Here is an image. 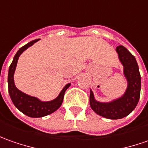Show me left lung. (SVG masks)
<instances>
[{
    "label": "left lung",
    "instance_id": "obj_1",
    "mask_svg": "<svg viewBox=\"0 0 148 148\" xmlns=\"http://www.w3.org/2000/svg\"><path fill=\"white\" fill-rule=\"evenodd\" d=\"M116 51L120 62L124 65V74L128 87L125 94L108 103L96 101L93 92L90 91V106L97 115L110 120L124 118L134 110L140 97L141 76L135 57L123 46H118Z\"/></svg>",
    "mask_w": 148,
    "mask_h": 148
}]
</instances>
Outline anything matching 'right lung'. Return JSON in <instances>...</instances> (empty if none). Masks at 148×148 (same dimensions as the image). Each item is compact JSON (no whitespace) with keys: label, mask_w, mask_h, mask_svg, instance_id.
Instances as JSON below:
<instances>
[{"label":"right lung","mask_w":148,"mask_h":148,"mask_svg":"<svg viewBox=\"0 0 148 148\" xmlns=\"http://www.w3.org/2000/svg\"><path fill=\"white\" fill-rule=\"evenodd\" d=\"M39 39L33 40L28 44L24 45L18 50L17 53L15 54L13 61L9 68V74H8V90L14 105L24 115L33 118L43 117L56 111L62 104L64 92L70 86V84H66L64 88L60 92L58 97L56 99L50 101H42L37 97H31L23 93L15 87L14 83V74L17 65L18 57L26 49L31 47L33 43H35Z\"/></svg>","instance_id":"right-lung-1"}]
</instances>
